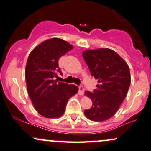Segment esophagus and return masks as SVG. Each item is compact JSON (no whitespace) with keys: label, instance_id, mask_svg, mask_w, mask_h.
Wrapping results in <instances>:
<instances>
[{"label":"esophagus","instance_id":"esophagus-1","mask_svg":"<svg viewBox=\"0 0 151 151\" xmlns=\"http://www.w3.org/2000/svg\"><path fill=\"white\" fill-rule=\"evenodd\" d=\"M78 94L80 96H83L84 94V88L83 86H79L78 87Z\"/></svg>","mask_w":151,"mask_h":151}]
</instances>
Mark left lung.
Here are the masks:
<instances>
[{
    "label": "left lung",
    "mask_w": 151,
    "mask_h": 151,
    "mask_svg": "<svg viewBox=\"0 0 151 151\" xmlns=\"http://www.w3.org/2000/svg\"><path fill=\"white\" fill-rule=\"evenodd\" d=\"M82 54L91 76L99 83L93 93L85 92L93 105L85 110L84 114L91 121H106L117 113L128 93L131 81L129 67L116 52L109 48L86 50Z\"/></svg>",
    "instance_id": "obj_1"
}]
</instances>
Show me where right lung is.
<instances>
[{
    "mask_svg": "<svg viewBox=\"0 0 151 151\" xmlns=\"http://www.w3.org/2000/svg\"><path fill=\"white\" fill-rule=\"evenodd\" d=\"M73 46L63 39L44 40L30 52L25 70L27 90L35 111L45 118H60L78 87L54 80L62 73L58 60Z\"/></svg>",
    "mask_w": 151,
    "mask_h": 151,
    "instance_id": "obj_1",
    "label": "right lung"
}]
</instances>
